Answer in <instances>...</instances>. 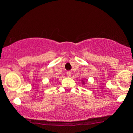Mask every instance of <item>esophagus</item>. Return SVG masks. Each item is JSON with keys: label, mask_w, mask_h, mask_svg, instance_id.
Returning a JSON list of instances; mask_svg holds the SVG:
<instances>
[{"label": "esophagus", "mask_w": 133, "mask_h": 133, "mask_svg": "<svg viewBox=\"0 0 133 133\" xmlns=\"http://www.w3.org/2000/svg\"><path fill=\"white\" fill-rule=\"evenodd\" d=\"M66 74L68 75V76H71V72L70 71H68L66 72Z\"/></svg>", "instance_id": "obj_1"}]
</instances>
